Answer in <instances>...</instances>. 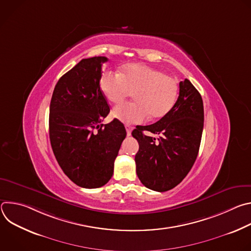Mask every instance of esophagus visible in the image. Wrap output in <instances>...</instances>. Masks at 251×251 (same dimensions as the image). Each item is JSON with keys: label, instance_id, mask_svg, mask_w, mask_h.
Wrapping results in <instances>:
<instances>
[{"label": "esophagus", "instance_id": "obj_1", "mask_svg": "<svg viewBox=\"0 0 251 251\" xmlns=\"http://www.w3.org/2000/svg\"><path fill=\"white\" fill-rule=\"evenodd\" d=\"M125 128H126L127 135H128V136H130V135H131V132H132V127H131L130 125H126V126H125Z\"/></svg>", "mask_w": 251, "mask_h": 251}]
</instances>
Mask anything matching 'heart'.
I'll use <instances>...</instances> for the list:
<instances>
[{
  "instance_id": "1",
  "label": "heart",
  "mask_w": 251,
  "mask_h": 251,
  "mask_svg": "<svg viewBox=\"0 0 251 251\" xmlns=\"http://www.w3.org/2000/svg\"><path fill=\"white\" fill-rule=\"evenodd\" d=\"M100 88L106 99L120 104L133 93L134 102L113 109L114 118L126 124H138L147 119H160L174 107L178 86L171 76L157 68L131 63L119 74L105 73L100 78Z\"/></svg>"
}]
</instances>
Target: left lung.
<instances>
[{
    "mask_svg": "<svg viewBox=\"0 0 251 251\" xmlns=\"http://www.w3.org/2000/svg\"><path fill=\"white\" fill-rule=\"evenodd\" d=\"M203 128V104L189 79L180 82V93L172 110L158 122L136 127L132 136L139 143L135 156L141 183L156 192L180 184L191 171L199 153ZM160 134L158 139L142 133Z\"/></svg>",
    "mask_w": 251,
    "mask_h": 251,
    "instance_id": "obj_1",
    "label": "left lung"
}]
</instances>
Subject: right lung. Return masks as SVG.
<instances>
[{
    "label": "right lung",
    "instance_id": "1",
    "mask_svg": "<svg viewBox=\"0 0 251 251\" xmlns=\"http://www.w3.org/2000/svg\"><path fill=\"white\" fill-rule=\"evenodd\" d=\"M105 56L81 59L57 81L50 106V139L55 159L75 185L108 183L126 137L117 119L101 124L110 108L100 89Z\"/></svg>",
    "mask_w": 251,
    "mask_h": 251
}]
</instances>
